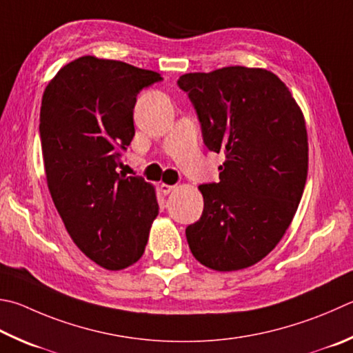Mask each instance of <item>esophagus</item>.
I'll use <instances>...</instances> for the list:
<instances>
[{"label":"esophagus","mask_w":353,"mask_h":353,"mask_svg":"<svg viewBox=\"0 0 353 353\" xmlns=\"http://www.w3.org/2000/svg\"><path fill=\"white\" fill-rule=\"evenodd\" d=\"M176 190V185H168V183H160V191H162V193L166 196V194H170V193H172V191Z\"/></svg>","instance_id":"obj_1"}]
</instances>
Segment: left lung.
<instances>
[{
	"instance_id": "1",
	"label": "left lung",
	"mask_w": 353,
	"mask_h": 353,
	"mask_svg": "<svg viewBox=\"0 0 353 353\" xmlns=\"http://www.w3.org/2000/svg\"><path fill=\"white\" fill-rule=\"evenodd\" d=\"M203 143L223 154L219 182L202 183L201 219L185 230L191 253L217 272L256 264L276 247L303 196L309 145L292 92L270 70L230 66L185 74Z\"/></svg>"
}]
</instances>
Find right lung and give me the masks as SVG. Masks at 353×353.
I'll return each instance as SVG.
<instances>
[{"mask_svg": "<svg viewBox=\"0 0 353 353\" xmlns=\"http://www.w3.org/2000/svg\"><path fill=\"white\" fill-rule=\"evenodd\" d=\"M160 80L152 70L86 55L61 68L43 94L50 196L75 245L108 270L142 258L159 213L152 185L117 168L136 134L137 94Z\"/></svg>", "mask_w": 353, "mask_h": 353, "instance_id": "add662e5", "label": "right lung"}]
</instances>
